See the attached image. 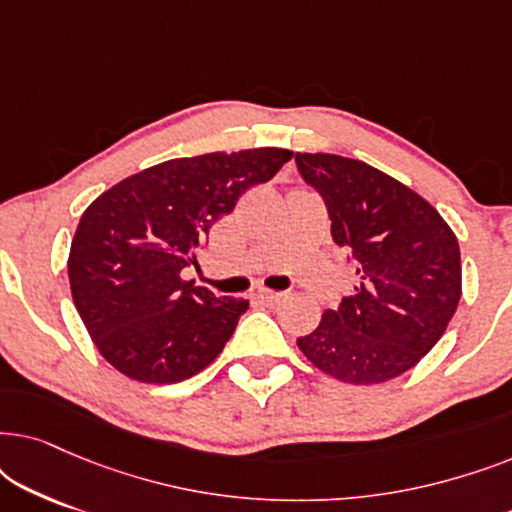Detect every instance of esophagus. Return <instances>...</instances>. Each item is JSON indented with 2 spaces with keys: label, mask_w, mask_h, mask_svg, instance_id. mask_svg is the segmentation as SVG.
<instances>
[{
  "label": "esophagus",
  "mask_w": 512,
  "mask_h": 512,
  "mask_svg": "<svg viewBox=\"0 0 512 512\" xmlns=\"http://www.w3.org/2000/svg\"><path fill=\"white\" fill-rule=\"evenodd\" d=\"M256 298L258 300H263V303L265 305H279V303H282V300L286 298V293H279V291H258L256 293Z\"/></svg>",
  "instance_id": "1"
}]
</instances>
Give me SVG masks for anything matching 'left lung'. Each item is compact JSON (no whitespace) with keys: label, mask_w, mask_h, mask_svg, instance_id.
<instances>
[{"label":"left lung","mask_w":512,"mask_h":512,"mask_svg":"<svg viewBox=\"0 0 512 512\" xmlns=\"http://www.w3.org/2000/svg\"><path fill=\"white\" fill-rule=\"evenodd\" d=\"M326 202L333 242L349 251L354 296L321 314L298 347L321 373L380 384L417 366L443 338L461 298L459 242L443 216L401 181L333 153H296Z\"/></svg>","instance_id":"1"}]
</instances>
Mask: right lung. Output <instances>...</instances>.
I'll return each instance as SVG.
<instances>
[{"label": "right lung", "instance_id": "add662e5", "mask_svg": "<svg viewBox=\"0 0 512 512\" xmlns=\"http://www.w3.org/2000/svg\"><path fill=\"white\" fill-rule=\"evenodd\" d=\"M293 153L247 149L165 160L90 202L69 249L76 310L118 373L174 384L207 368L249 310L184 282L209 228L247 188L265 184Z\"/></svg>", "mask_w": 512, "mask_h": 512}]
</instances>
